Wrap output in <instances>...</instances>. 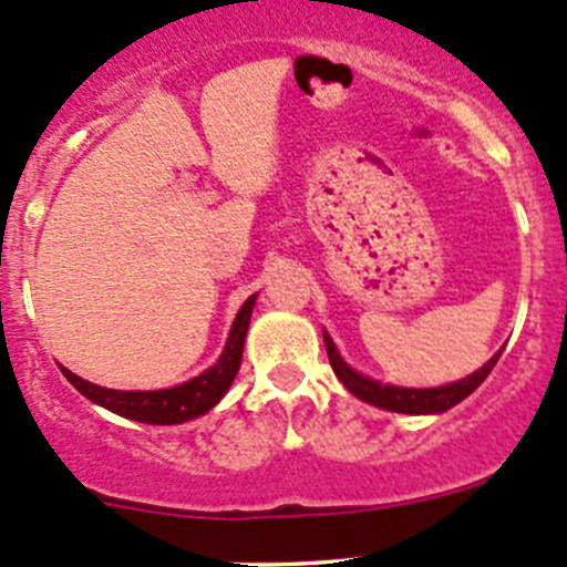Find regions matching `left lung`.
Instances as JSON below:
<instances>
[{
	"label": "left lung",
	"instance_id": "left-lung-1",
	"mask_svg": "<svg viewBox=\"0 0 567 567\" xmlns=\"http://www.w3.org/2000/svg\"><path fill=\"white\" fill-rule=\"evenodd\" d=\"M323 342H326V353H329L331 370H334L337 379L346 384L348 392L357 394V398L364 400V403L379 405V409H386V411H398V414H442V411L453 409V405H458L463 398H468V394L488 379V373L494 370V364L499 362L502 357L499 351L496 357H491L483 368L474 370L472 375H466V379L461 381H453V384L447 386H433V390H409V386L381 384V381H373L368 379V375L357 373L353 368H348L326 331H323Z\"/></svg>",
	"mask_w": 567,
	"mask_h": 567
}]
</instances>
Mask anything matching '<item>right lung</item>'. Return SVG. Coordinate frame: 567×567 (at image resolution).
<instances>
[{
  "label": "right lung",
  "mask_w": 567,
  "mask_h": 567,
  "mask_svg": "<svg viewBox=\"0 0 567 567\" xmlns=\"http://www.w3.org/2000/svg\"><path fill=\"white\" fill-rule=\"evenodd\" d=\"M255 296H249L244 301V307L238 310L236 320H233L230 337H227V346L221 351L219 362L214 368H208L205 373H199L197 379L186 381V384L169 386V390H153V392H123V390H106V386L90 384V381L79 379L76 373H71L68 368H62V375L76 386L93 403L104 405L112 414L125 416V420L134 422H147V425H181V422L194 420V416H203L205 411L214 409L225 392L230 390L233 379H236L238 368H241V353H244V340H247L251 307H255Z\"/></svg>",
  "instance_id": "obj_1"
}]
</instances>
